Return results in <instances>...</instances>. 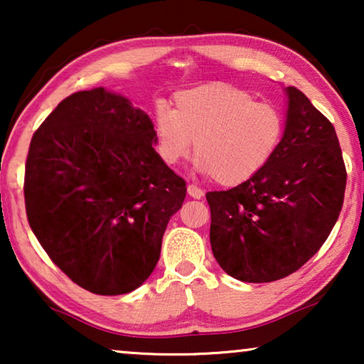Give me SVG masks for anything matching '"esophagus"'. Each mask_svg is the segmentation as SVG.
Wrapping results in <instances>:
<instances>
[{
	"label": "esophagus",
	"instance_id": "obj_1",
	"mask_svg": "<svg viewBox=\"0 0 364 364\" xmlns=\"http://www.w3.org/2000/svg\"><path fill=\"white\" fill-rule=\"evenodd\" d=\"M187 193H188V197H192V198H202L203 197L202 188L193 186V183H191V186L187 187Z\"/></svg>",
	"mask_w": 364,
	"mask_h": 364
}]
</instances>
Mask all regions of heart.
Returning <instances> with one entry per match:
<instances>
[{
  "mask_svg": "<svg viewBox=\"0 0 364 364\" xmlns=\"http://www.w3.org/2000/svg\"><path fill=\"white\" fill-rule=\"evenodd\" d=\"M156 147L173 166L192 152L198 171L220 186L248 181L275 154L283 116L273 104L255 102L245 89L225 82L203 84L176 96V109L159 107L154 117Z\"/></svg>",
  "mask_w": 364,
  "mask_h": 364,
  "instance_id": "obj_1",
  "label": "heart"
}]
</instances>
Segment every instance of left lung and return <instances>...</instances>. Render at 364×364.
<instances>
[{"mask_svg":"<svg viewBox=\"0 0 364 364\" xmlns=\"http://www.w3.org/2000/svg\"><path fill=\"white\" fill-rule=\"evenodd\" d=\"M287 94L285 132L270 161L240 186L205 196L213 257L248 283L280 280L305 265L331 233L345 198L335 127L300 89Z\"/></svg>","mask_w":364,"mask_h":364,"instance_id":"8db88e82","label":"left lung"}]
</instances>
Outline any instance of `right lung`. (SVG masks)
<instances>
[{
    "label": "right lung",
    "mask_w": 364,
    "mask_h": 364,
    "mask_svg": "<svg viewBox=\"0 0 364 364\" xmlns=\"http://www.w3.org/2000/svg\"><path fill=\"white\" fill-rule=\"evenodd\" d=\"M154 144L151 117L102 87L71 94L33 134L24 171L29 227L84 290L129 293L157 265L187 187Z\"/></svg>",
    "instance_id": "right-lung-1"
}]
</instances>
